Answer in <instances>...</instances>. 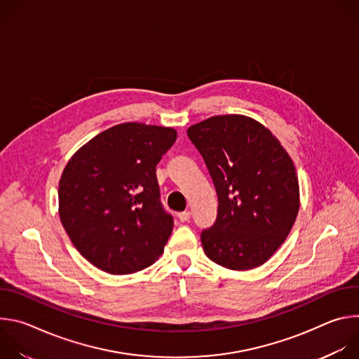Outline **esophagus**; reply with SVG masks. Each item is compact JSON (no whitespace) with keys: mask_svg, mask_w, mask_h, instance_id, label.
<instances>
[{"mask_svg":"<svg viewBox=\"0 0 359 359\" xmlns=\"http://www.w3.org/2000/svg\"><path fill=\"white\" fill-rule=\"evenodd\" d=\"M177 217H179L180 222H189L190 220V212H180L177 215Z\"/></svg>","mask_w":359,"mask_h":359,"instance_id":"obj_1","label":"esophagus"}]
</instances>
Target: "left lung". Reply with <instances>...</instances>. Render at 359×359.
<instances>
[{
  "label": "left lung",
  "mask_w": 359,
  "mask_h": 359,
  "mask_svg": "<svg viewBox=\"0 0 359 359\" xmlns=\"http://www.w3.org/2000/svg\"><path fill=\"white\" fill-rule=\"evenodd\" d=\"M213 179L219 208L201 231L208 257L230 270L264 264L290 234L299 209L295 166L278 139L244 115L212 116L187 129Z\"/></svg>",
  "instance_id": "left-lung-1"
}]
</instances>
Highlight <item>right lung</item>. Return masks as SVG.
<instances>
[{
  "label": "right lung",
  "instance_id": "1",
  "mask_svg": "<svg viewBox=\"0 0 359 359\" xmlns=\"http://www.w3.org/2000/svg\"><path fill=\"white\" fill-rule=\"evenodd\" d=\"M173 128L128 122L96 135L67 163L60 217L75 248L109 274L155 263L173 230L156 166L173 146Z\"/></svg>",
  "mask_w": 359,
  "mask_h": 359
}]
</instances>
